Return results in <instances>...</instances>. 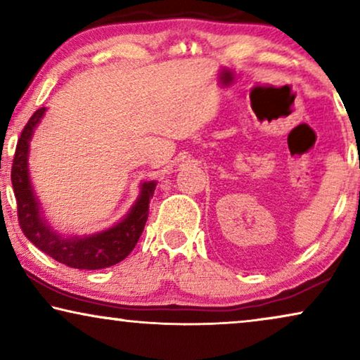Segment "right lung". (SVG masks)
I'll list each match as a JSON object with an SVG mask.
<instances>
[{"label":"right lung","mask_w":360,"mask_h":360,"mask_svg":"<svg viewBox=\"0 0 360 360\" xmlns=\"http://www.w3.org/2000/svg\"><path fill=\"white\" fill-rule=\"evenodd\" d=\"M44 112H46V108L37 110L24 126L13 159L11 181L18 203L19 226H21L24 236L36 248L41 249L44 254L51 255L57 262L80 270L111 267V265L124 260L136 248L137 240L144 231L146 221L149 218V201L154 196L157 181H144L141 185L139 198L136 200L134 206L112 228L85 236V238H80V236L65 238V236L56 233L42 216L27 169L29 142H31L34 129L42 120Z\"/></svg>","instance_id":"right-lung-1"}]
</instances>
